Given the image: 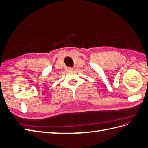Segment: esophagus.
<instances>
[{
  "instance_id": "1",
  "label": "esophagus",
  "mask_w": 148,
  "mask_h": 148,
  "mask_svg": "<svg viewBox=\"0 0 148 148\" xmlns=\"http://www.w3.org/2000/svg\"><path fill=\"white\" fill-rule=\"evenodd\" d=\"M73 68H66V70L67 71H73Z\"/></svg>"
}]
</instances>
